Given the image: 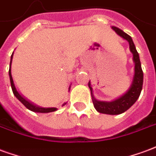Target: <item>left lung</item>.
Segmentation results:
<instances>
[{
	"mask_svg": "<svg viewBox=\"0 0 156 156\" xmlns=\"http://www.w3.org/2000/svg\"><path fill=\"white\" fill-rule=\"evenodd\" d=\"M113 30L116 32L117 35H119L120 37L123 39L126 40L129 42V50L133 54V61L135 62V74L133 77V80L131 85L129 86V90L121 95L119 98L115 99L112 101H97L93 95V90H92L90 83L89 81V88L91 92L92 101L94 104L95 110L102 113V114L108 115H119L126 111L129 108L132 106L133 105L136 103L137 99L140 95V92L142 90L143 86V71L141 69V64L139 57V54L136 51L135 44L132 41V38L125 33L123 30L119 29L118 27H112Z\"/></svg>",
	"mask_w": 156,
	"mask_h": 156,
	"instance_id": "1",
	"label": "left lung"
}]
</instances>
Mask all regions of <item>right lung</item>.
I'll use <instances>...</instances> for the list:
<instances>
[{"label": "right lung", "instance_id": "right-lung-1", "mask_svg": "<svg viewBox=\"0 0 156 156\" xmlns=\"http://www.w3.org/2000/svg\"><path fill=\"white\" fill-rule=\"evenodd\" d=\"M12 58H13V53L11 55V62H10V69H9V76H10V80H11V89H12V91H13V94L15 95V96L20 101L22 104L26 106V107L30 110L31 111H34V112H37V113H49V112H53V111H55L57 109L55 107H49V108H44V107H40L38 105H36L32 104L31 102L28 101L27 100L24 98L23 96L19 94V92L17 91V90L15 86L14 81H13V79H12V76H11V62H12ZM69 88V90H70ZM66 104V103H64L63 105Z\"/></svg>", "mask_w": 156, "mask_h": 156}]
</instances>
